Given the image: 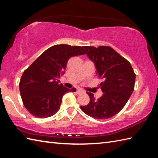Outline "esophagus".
I'll list each match as a JSON object with an SVG mask.
<instances>
[{"instance_id": "esophagus-1", "label": "esophagus", "mask_w": 158, "mask_h": 158, "mask_svg": "<svg viewBox=\"0 0 158 158\" xmlns=\"http://www.w3.org/2000/svg\"><path fill=\"white\" fill-rule=\"evenodd\" d=\"M85 93V91H84L83 90H81V89L77 90V93L78 94H81V93Z\"/></svg>"}]
</instances>
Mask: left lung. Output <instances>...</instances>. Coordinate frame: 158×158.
Here are the masks:
<instances>
[{
  "label": "left lung",
  "instance_id": "1",
  "mask_svg": "<svg viewBox=\"0 0 158 158\" xmlns=\"http://www.w3.org/2000/svg\"><path fill=\"white\" fill-rule=\"evenodd\" d=\"M97 69L103 94L97 100L93 93L86 92L90 102L80 106L82 111L94 119L110 118L119 113L134 90L136 75L130 62L110 47H83Z\"/></svg>",
  "mask_w": 158,
  "mask_h": 158
}]
</instances>
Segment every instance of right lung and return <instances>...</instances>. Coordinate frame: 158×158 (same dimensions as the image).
Returning a JSON list of instances; mask_svg holds the SVG:
<instances>
[{
    "mask_svg": "<svg viewBox=\"0 0 158 158\" xmlns=\"http://www.w3.org/2000/svg\"><path fill=\"white\" fill-rule=\"evenodd\" d=\"M80 46L57 44L43 52L23 73L19 91L24 106L34 116L45 118L55 114L60 108L62 97L75 88L67 89L59 84L69 59L85 55Z\"/></svg>",
    "mask_w": 158,
    "mask_h": 158,
    "instance_id": "1",
    "label": "right lung"
}]
</instances>
